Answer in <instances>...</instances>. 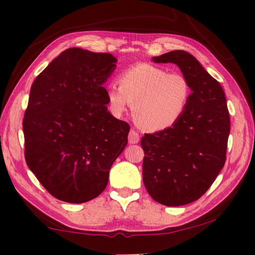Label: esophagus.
Segmentation results:
<instances>
[{
	"mask_svg": "<svg viewBox=\"0 0 255 255\" xmlns=\"http://www.w3.org/2000/svg\"><path fill=\"white\" fill-rule=\"evenodd\" d=\"M128 140H129V143H130V144H137L138 141H139V135H138L137 131L132 130V129H131V130L129 131Z\"/></svg>",
	"mask_w": 255,
	"mask_h": 255,
	"instance_id": "obj_1",
	"label": "esophagus"
}]
</instances>
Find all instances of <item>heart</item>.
<instances>
[{"mask_svg":"<svg viewBox=\"0 0 255 255\" xmlns=\"http://www.w3.org/2000/svg\"><path fill=\"white\" fill-rule=\"evenodd\" d=\"M118 81L119 85L107 89L110 112L122 117L132 103L136 123L148 130H164L175 125L191 98L187 77L152 64H136L125 70Z\"/></svg>","mask_w":255,"mask_h":255,"instance_id":"obj_1","label":"heart"}]
</instances>
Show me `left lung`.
Returning <instances> with one entry per match:
<instances>
[{
    "label": "left lung",
    "mask_w": 255,
    "mask_h": 255,
    "mask_svg": "<svg viewBox=\"0 0 255 255\" xmlns=\"http://www.w3.org/2000/svg\"><path fill=\"white\" fill-rule=\"evenodd\" d=\"M153 62L175 64L189 81L191 98L178 123L141 138L143 181L155 201L183 206L199 199L223 169L230 114L221 84L191 54L173 50Z\"/></svg>",
    "instance_id": "obj_1"
}]
</instances>
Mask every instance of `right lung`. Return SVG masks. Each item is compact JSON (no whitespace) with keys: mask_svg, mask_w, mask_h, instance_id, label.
<instances>
[{"mask_svg":"<svg viewBox=\"0 0 255 255\" xmlns=\"http://www.w3.org/2000/svg\"><path fill=\"white\" fill-rule=\"evenodd\" d=\"M117 62L108 53L68 48L31 85L23 119L25 161L59 200L97 198L128 143L129 125L108 111L103 88Z\"/></svg>","mask_w":255,"mask_h":255,"instance_id":"1","label":"right lung"}]
</instances>
